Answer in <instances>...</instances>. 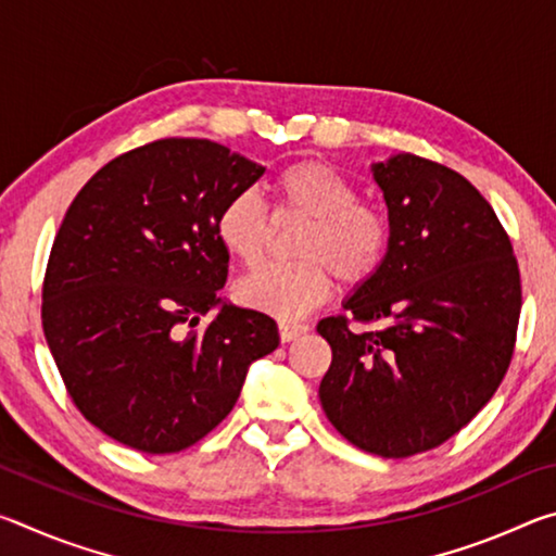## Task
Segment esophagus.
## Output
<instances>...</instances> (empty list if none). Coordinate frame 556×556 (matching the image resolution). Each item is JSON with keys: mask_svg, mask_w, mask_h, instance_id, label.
<instances>
[{"mask_svg": "<svg viewBox=\"0 0 556 556\" xmlns=\"http://www.w3.org/2000/svg\"><path fill=\"white\" fill-rule=\"evenodd\" d=\"M308 326L306 324H296V321H279V338L281 343H289L299 338L301 333H306Z\"/></svg>", "mask_w": 556, "mask_h": 556, "instance_id": "34e87169", "label": "esophagus"}]
</instances>
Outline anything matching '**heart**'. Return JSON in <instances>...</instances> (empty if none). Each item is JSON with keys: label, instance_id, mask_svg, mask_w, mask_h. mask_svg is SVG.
<instances>
[{"label": "heart", "instance_id": "obj_1", "mask_svg": "<svg viewBox=\"0 0 556 556\" xmlns=\"http://www.w3.org/2000/svg\"><path fill=\"white\" fill-rule=\"evenodd\" d=\"M275 213L306 218L291 252L299 260L267 265L242 279L244 304L279 318H299L328 296L333 275L348 285L370 279L390 248V223L375 205L357 201V188L324 162H296L271 178ZM215 240L244 267L262 262L269 223L257 195L240 191L215 211Z\"/></svg>", "mask_w": 556, "mask_h": 556}]
</instances>
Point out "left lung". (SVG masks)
<instances>
[{"label": "left lung", "instance_id": "left-lung-1", "mask_svg": "<svg viewBox=\"0 0 556 556\" xmlns=\"http://www.w3.org/2000/svg\"><path fill=\"white\" fill-rule=\"evenodd\" d=\"M390 248L343 308L318 321L333 351L318 397L357 448L407 458L437 448L493 397L510 365L522 289L513 244L476 186L414 154L372 164Z\"/></svg>", "mask_w": 556, "mask_h": 556}]
</instances>
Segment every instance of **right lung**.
<instances>
[{
  "label": "right lung",
  "instance_id": "1",
  "mask_svg": "<svg viewBox=\"0 0 556 556\" xmlns=\"http://www.w3.org/2000/svg\"><path fill=\"white\" fill-rule=\"evenodd\" d=\"M262 174L228 147L174 137L112 159L73 199L41 321L65 390L102 434L144 454L193 446L279 345L275 318L218 296L230 255L215 211Z\"/></svg>",
  "mask_w": 556,
  "mask_h": 556
}]
</instances>
